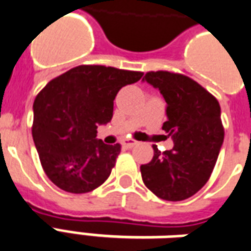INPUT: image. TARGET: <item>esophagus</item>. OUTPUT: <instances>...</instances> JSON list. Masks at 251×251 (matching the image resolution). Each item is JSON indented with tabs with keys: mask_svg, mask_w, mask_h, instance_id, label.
Returning <instances> with one entry per match:
<instances>
[{
	"mask_svg": "<svg viewBox=\"0 0 251 251\" xmlns=\"http://www.w3.org/2000/svg\"><path fill=\"white\" fill-rule=\"evenodd\" d=\"M137 144H138V142L135 140H131V138H126V140L122 141V146H124V148H127V149H130V148L135 146Z\"/></svg>",
	"mask_w": 251,
	"mask_h": 251,
	"instance_id": "34e87169",
	"label": "esophagus"
}]
</instances>
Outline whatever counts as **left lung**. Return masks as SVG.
Here are the masks:
<instances>
[{"label": "left lung", "instance_id": "8db88e82", "mask_svg": "<svg viewBox=\"0 0 251 251\" xmlns=\"http://www.w3.org/2000/svg\"><path fill=\"white\" fill-rule=\"evenodd\" d=\"M142 81L158 89L166 101L168 121L162 129L174 146L141 165L142 181L166 201H182L201 190L210 178L224 144L221 107L210 93L183 74L149 72Z\"/></svg>", "mask_w": 251, "mask_h": 251}]
</instances>
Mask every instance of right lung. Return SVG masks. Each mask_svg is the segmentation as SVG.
I'll return each mask as SVG.
<instances>
[{"label": "right lung", "mask_w": 251, "mask_h": 251, "mask_svg": "<svg viewBox=\"0 0 251 251\" xmlns=\"http://www.w3.org/2000/svg\"><path fill=\"white\" fill-rule=\"evenodd\" d=\"M144 73L102 65H81L51 79L33 103L31 134L42 168L55 186L82 194L110 176L121 145L97 138L113 117L121 88Z\"/></svg>", "instance_id": "add662e5"}]
</instances>
